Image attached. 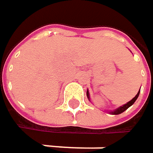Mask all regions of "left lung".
<instances>
[{
  "mask_svg": "<svg viewBox=\"0 0 153 153\" xmlns=\"http://www.w3.org/2000/svg\"><path fill=\"white\" fill-rule=\"evenodd\" d=\"M139 93H140V89H139V91H138V93L137 94V96L132 99V100H130L129 102H128L127 104H125L124 105H122V106H120L119 108H117V109H115L114 111H110V113H111V114H114V115H117V114H120V113H122L123 111H125L128 107H130L135 102H136V100L137 99L138 96H139ZM87 97H88V100H90V98H89V93H88V91H87Z\"/></svg>",
  "mask_w": 153,
  "mask_h": 153,
  "instance_id": "left-lung-1",
  "label": "left lung"
}]
</instances>
